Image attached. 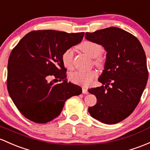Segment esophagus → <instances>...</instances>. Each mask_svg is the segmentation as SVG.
Here are the masks:
<instances>
[{"instance_id": "34e87169", "label": "esophagus", "mask_w": 150, "mask_h": 150, "mask_svg": "<svg viewBox=\"0 0 150 150\" xmlns=\"http://www.w3.org/2000/svg\"><path fill=\"white\" fill-rule=\"evenodd\" d=\"M82 92H83V94H88V90L87 88L86 87H82Z\"/></svg>"}]
</instances>
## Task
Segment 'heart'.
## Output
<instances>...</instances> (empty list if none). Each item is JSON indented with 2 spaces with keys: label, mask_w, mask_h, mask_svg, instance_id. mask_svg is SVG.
<instances>
[{
  "label": "heart",
  "mask_w": 150,
  "mask_h": 150,
  "mask_svg": "<svg viewBox=\"0 0 150 150\" xmlns=\"http://www.w3.org/2000/svg\"><path fill=\"white\" fill-rule=\"evenodd\" d=\"M82 52L88 56L94 59V63L97 67H103L105 59L101 55L102 47L99 43L91 41H85L79 46ZM62 63L64 67L68 69L73 68L74 51L71 49L66 50L62 56ZM96 71L95 70L89 71H76L72 72L69 75V79L72 82L83 86H88L91 84L93 79L96 77Z\"/></svg>",
  "instance_id": "b5f03b06"
}]
</instances>
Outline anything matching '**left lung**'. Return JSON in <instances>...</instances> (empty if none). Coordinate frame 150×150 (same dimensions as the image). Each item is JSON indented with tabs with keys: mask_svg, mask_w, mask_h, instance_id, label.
Listing matches in <instances>:
<instances>
[{
	"mask_svg": "<svg viewBox=\"0 0 150 150\" xmlns=\"http://www.w3.org/2000/svg\"><path fill=\"white\" fill-rule=\"evenodd\" d=\"M85 38L107 51L104 69L98 79L102 86L88 89L97 99L88 112L102 123L117 124L132 113L146 87L145 53L136 37L117 27L86 33Z\"/></svg>",
	"mask_w": 150,
	"mask_h": 150,
	"instance_id": "8db88e82",
	"label": "left lung"
}]
</instances>
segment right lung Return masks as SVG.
<instances>
[{
	"mask_svg": "<svg viewBox=\"0 0 150 150\" xmlns=\"http://www.w3.org/2000/svg\"><path fill=\"white\" fill-rule=\"evenodd\" d=\"M83 36V32L33 30L12 50L8 64V91L25 118L47 123L61 114L67 99L81 94L79 86L67 81L62 56L66 50L81 42ZM53 75L62 83L48 82Z\"/></svg>",
	"mask_w": 150,
	"mask_h": 150,
	"instance_id": "right-lung-1",
	"label": "right lung"
}]
</instances>
